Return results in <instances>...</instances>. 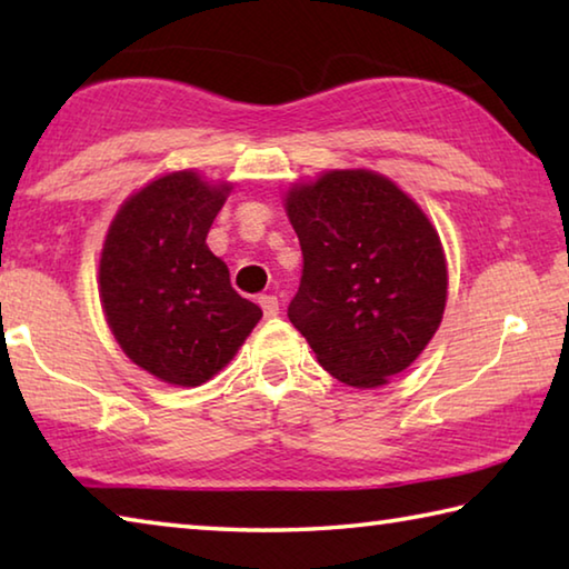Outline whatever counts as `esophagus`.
<instances>
[{
    "label": "esophagus",
    "instance_id": "obj_1",
    "mask_svg": "<svg viewBox=\"0 0 569 569\" xmlns=\"http://www.w3.org/2000/svg\"><path fill=\"white\" fill-rule=\"evenodd\" d=\"M258 303H261L266 319H273V316H278V311H281V306H278L276 296H261V298H258Z\"/></svg>",
    "mask_w": 569,
    "mask_h": 569
}]
</instances>
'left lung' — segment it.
Listing matches in <instances>:
<instances>
[{
    "label": "left lung",
    "instance_id": "obj_1",
    "mask_svg": "<svg viewBox=\"0 0 569 569\" xmlns=\"http://www.w3.org/2000/svg\"><path fill=\"white\" fill-rule=\"evenodd\" d=\"M286 213L303 253L288 319L333 379L381 387L417 361L445 316L437 228L371 170H329L293 186Z\"/></svg>",
    "mask_w": 569,
    "mask_h": 569
}]
</instances>
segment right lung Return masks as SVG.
<instances>
[{
  "instance_id": "1",
  "label": "right lung",
  "mask_w": 569,
  "mask_h": 569,
  "mask_svg": "<svg viewBox=\"0 0 569 569\" xmlns=\"http://www.w3.org/2000/svg\"><path fill=\"white\" fill-rule=\"evenodd\" d=\"M230 182L178 170L124 200L100 256V298L132 363L176 387L213 379L263 311L238 296L206 238Z\"/></svg>"
}]
</instances>
